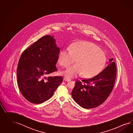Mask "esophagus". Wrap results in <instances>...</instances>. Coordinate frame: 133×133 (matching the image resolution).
I'll use <instances>...</instances> for the list:
<instances>
[{"instance_id":"1","label":"esophagus","mask_w":133,"mask_h":133,"mask_svg":"<svg viewBox=\"0 0 133 133\" xmlns=\"http://www.w3.org/2000/svg\"><path fill=\"white\" fill-rule=\"evenodd\" d=\"M63 79H64L65 81H70V79H69V78H67V77H64Z\"/></svg>"}]
</instances>
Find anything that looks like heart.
I'll return each instance as SVG.
<instances>
[{
  "label": "heart",
  "mask_w": 133,
  "mask_h": 133,
  "mask_svg": "<svg viewBox=\"0 0 133 133\" xmlns=\"http://www.w3.org/2000/svg\"><path fill=\"white\" fill-rule=\"evenodd\" d=\"M72 65L62 72L65 77L72 78L82 74L84 77H91L98 72L104 65V53L95 45L88 42H79L71 48L64 49L59 54L58 62L66 67Z\"/></svg>",
  "instance_id": "b5f03b06"
}]
</instances>
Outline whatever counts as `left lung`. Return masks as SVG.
<instances>
[{"label":"left lung","mask_w":133,"mask_h":133,"mask_svg":"<svg viewBox=\"0 0 133 133\" xmlns=\"http://www.w3.org/2000/svg\"><path fill=\"white\" fill-rule=\"evenodd\" d=\"M117 68L113 58L97 76L90 78L77 80L72 96L82 108L91 109L102 104L107 99L114 87Z\"/></svg>","instance_id":"1"}]
</instances>
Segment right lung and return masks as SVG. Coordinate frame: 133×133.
<instances>
[{"instance_id": "add662e5", "label": "right lung", "mask_w": 133, "mask_h": 133, "mask_svg": "<svg viewBox=\"0 0 133 133\" xmlns=\"http://www.w3.org/2000/svg\"><path fill=\"white\" fill-rule=\"evenodd\" d=\"M60 49L54 36L42 37L24 50L17 68L18 87L23 96L34 104H40L52 97L63 81L61 76L48 77L57 71L56 65Z\"/></svg>"}]
</instances>
